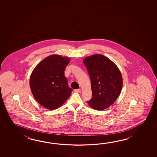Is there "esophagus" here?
Wrapping results in <instances>:
<instances>
[{
  "label": "esophagus",
  "mask_w": 157,
  "mask_h": 157,
  "mask_svg": "<svg viewBox=\"0 0 157 157\" xmlns=\"http://www.w3.org/2000/svg\"><path fill=\"white\" fill-rule=\"evenodd\" d=\"M75 91L76 92V93H81V90L79 89H76V90H75Z\"/></svg>",
  "instance_id": "obj_1"
}]
</instances>
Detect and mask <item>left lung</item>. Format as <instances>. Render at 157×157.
Returning <instances> with one entry per match:
<instances>
[{
  "label": "left lung",
  "mask_w": 157,
  "mask_h": 157,
  "mask_svg": "<svg viewBox=\"0 0 157 157\" xmlns=\"http://www.w3.org/2000/svg\"><path fill=\"white\" fill-rule=\"evenodd\" d=\"M91 80L92 98L87 101L95 110L109 107L120 95L123 81L120 71L112 61L101 54L83 59Z\"/></svg>",
  "instance_id": "8db88e82"
}]
</instances>
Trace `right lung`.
Masks as SVG:
<instances>
[{"label":"right lung","instance_id":"add662e5","mask_svg":"<svg viewBox=\"0 0 157 157\" xmlns=\"http://www.w3.org/2000/svg\"><path fill=\"white\" fill-rule=\"evenodd\" d=\"M67 57L52 55L41 61L34 68L30 78V89L41 105L53 110L61 106L71 95L64 70L70 62Z\"/></svg>","mask_w":157,"mask_h":157}]
</instances>
